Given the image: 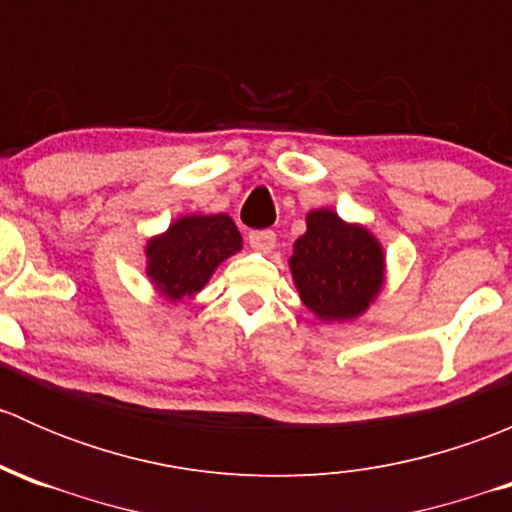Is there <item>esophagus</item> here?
I'll return each mask as SVG.
<instances>
[{"label": "esophagus", "mask_w": 512, "mask_h": 512, "mask_svg": "<svg viewBox=\"0 0 512 512\" xmlns=\"http://www.w3.org/2000/svg\"><path fill=\"white\" fill-rule=\"evenodd\" d=\"M247 240H250V247L257 252H270L272 247H275L277 242V235L272 230H252L250 235H247Z\"/></svg>", "instance_id": "1"}]
</instances>
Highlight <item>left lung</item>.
<instances>
[{
    "label": "left lung",
    "mask_w": 512,
    "mask_h": 512,
    "mask_svg": "<svg viewBox=\"0 0 512 512\" xmlns=\"http://www.w3.org/2000/svg\"><path fill=\"white\" fill-rule=\"evenodd\" d=\"M302 302L322 319H352L369 307L384 282V255L364 227L332 210L307 215V232L289 257Z\"/></svg>",
    "instance_id": "8db88e82"
}]
</instances>
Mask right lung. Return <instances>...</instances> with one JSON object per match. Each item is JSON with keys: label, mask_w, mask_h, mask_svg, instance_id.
<instances>
[{"label": "right lung", "mask_w": 512, "mask_h": 512, "mask_svg": "<svg viewBox=\"0 0 512 512\" xmlns=\"http://www.w3.org/2000/svg\"><path fill=\"white\" fill-rule=\"evenodd\" d=\"M242 247V237L227 215H190L148 242V275L168 299L200 292L215 267Z\"/></svg>", "instance_id": "obj_1"}]
</instances>
